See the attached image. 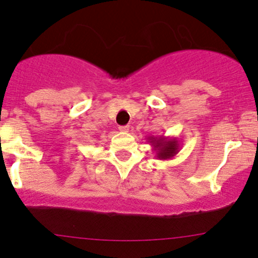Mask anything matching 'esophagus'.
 Listing matches in <instances>:
<instances>
[{"label":"esophagus","instance_id":"esophagus-1","mask_svg":"<svg viewBox=\"0 0 258 258\" xmlns=\"http://www.w3.org/2000/svg\"><path fill=\"white\" fill-rule=\"evenodd\" d=\"M119 130L121 133H128L129 132V125H123L119 126Z\"/></svg>","mask_w":258,"mask_h":258}]
</instances>
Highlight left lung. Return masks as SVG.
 Masks as SVG:
<instances>
[{
  "instance_id": "obj_1",
  "label": "left lung",
  "mask_w": 258,
  "mask_h": 258,
  "mask_svg": "<svg viewBox=\"0 0 258 258\" xmlns=\"http://www.w3.org/2000/svg\"><path fill=\"white\" fill-rule=\"evenodd\" d=\"M147 143H149L153 147L155 151V157L157 160L166 161L173 158L176 153L180 150V141L178 138H169L164 137V135H160V137H153L150 135L147 137Z\"/></svg>"
}]
</instances>
